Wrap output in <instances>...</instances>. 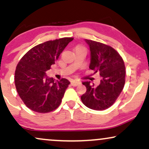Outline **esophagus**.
Wrapping results in <instances>:
<instances>
[{"instance_id": "esophagus-1", "label": "esophagus", "mask_w": 149, "mask_h": 149, "mask_svg": "<svg viewBox=\"0 0 149 149\" xmlns=\"http://www.w3.org/2000/svg\"><path fill=\"white\" fill-rule=\"evenodd\" d=\"M80 82L78 81H75V80H73L71 81V85H72V86H77V85H79V84H80Z\"/></svg>"}]
</instances>
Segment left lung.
<instances>
[{"label":"left lung","instance_id":"8db88e82","mask_svg":"<svg viewBox=\"0 0 149 149\" xmlns=\"http://www.w3.org/2000/svg\"><path fill=\"white\" fill-rule=\"evenodd\" d=\"M91 52L89 68L98 72L100 83L95 86L90 81L83 82L87 91L81 97L89 109L103 111L111 107L123 90L125 82V67L123 58L112 47L94 40L85 39Z\"/></svg>","mask_w":149,"mask_h":149}]
</instances>
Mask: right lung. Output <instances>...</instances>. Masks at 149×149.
I'll use <instances>...</instances> for the list:
<instances>
[{"label": "right lung", "mask_w": 149, "mask_h": 149, "mask_svg": "<svg viewBox=\"0 0 149 149\" xmlns=\"http://www.w3.org/2000/svg\"><path fill=\"white\" fill-rule=\"evenodd\" d=\"M72 37H64L40 43L30 49L17 65L16 89L25 105L40 113L54 111L60 106L69 81H55L47 77V70L58 60Z\"/></svg>", "instance_id": "add662e5"}]
</instances>
